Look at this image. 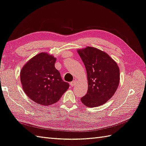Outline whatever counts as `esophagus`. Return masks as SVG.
<instances>
[{
    "label": "esophagus",
    "instance_id": "34e87169",
    "mask_svg": "<svg viewBox=\"0 0 146 146\" xmlns=\"http://www.w3.org/2000/svg\"><path fill=\"white\" fill-rule=\"evenodd\" d=\"M76 84H77V80H74L72 82H70V85H71L72 86H75V85H76Z\"/></svg>",
    "mask_w": 146,
    "mask_h": 146
}]
</instances>
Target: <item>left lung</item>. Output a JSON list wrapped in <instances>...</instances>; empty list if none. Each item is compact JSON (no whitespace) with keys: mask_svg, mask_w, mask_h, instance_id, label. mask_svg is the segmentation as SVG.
<instances>
[{"mask_svg":"<svg viewBox=\"0 0 146 146\" xmlns=\"http://www.w3.org/2000/svg\"><path fill=\"white\" fill-rule=\"evenodd\" d=\"M77 52L87 73V93L81 98L83 104L94 108L111 99L119 85L120 70L117 64L102 51L88 46Z\"/></svg>","mask_w":146,"mask_h":146,"instance_id":"obj_1","label":"left lung"}]
</instances>
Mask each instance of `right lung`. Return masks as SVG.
Listing matches in <instances>:
<instances>
[{
	"label": "right lung",
	"instance_id": "1",
	"mask_svg": "<svg viewBox=\"0 0 146 146\" xmlns=\"http://www.w3.org/2000/svg\"><path fill=\"white\" fill-rule=\"evenodd\" d=\"M56 60L52 55L40 53L31 58L21 70L23 90L37 104L46 106L54 104L69 87L55 68Z\"/></svg>",
	"mask_w": 146,
	"mask_h": 146
}]
</instances>
